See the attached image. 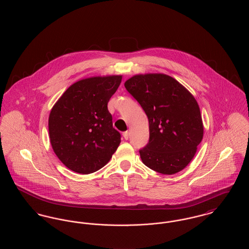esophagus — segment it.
<instances>
[{
	"mask_svg": "<svg viewBox=\"0 0 249 249\" xmlns=\"http://www.w3.org/2000/svg\"><path fill=\"white\" fill-rule=\"evenodd\" d=\"M123 136H124V138H125L126 140H128V139H129V137H130V133H129V131L127 130V131L123 132Z\"/></svg>",
	"mask_w": 249,
	"mask_h": 249,
	"instance_id": "1",
	"label": "esophagus"
}]
</instances>
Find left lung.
<instances>
[{"label":"left lung","instance_id":"left-lung-1","mask_svg":"<svg viewBox=\"0 0 249 249\" xmlns=\"http://www.w3.org/2000/svg\"><path fill=\"white\" fill-rule=\"evenodd\" d=\"M124 86L148 118L149 142L139 151L142 163L162 175L185 169L203 137L201 111L194 96L164 73L135 74Z\"/></svg>","mask_w":249,"mask_h":249}]
</instances>
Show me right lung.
<instances>
[{
    "label": "right lung",
    "mask_w": 249,
    "mask_h": 249,
    "mask_svg": "<svg viewBox=\"0 0 249 249\" xmlns=\"http://www.w3.org/2000/svg\"><path fill=\"white\" fill-rule=\"evenodd\" d=\"M122 75L91 76L71 85L53 106L48 118L54 153L68 169L88 175L107 165L119 147L107 104Z\"/></svg>",
    "instance_id": "right-lung-1"
}]
</instances>
